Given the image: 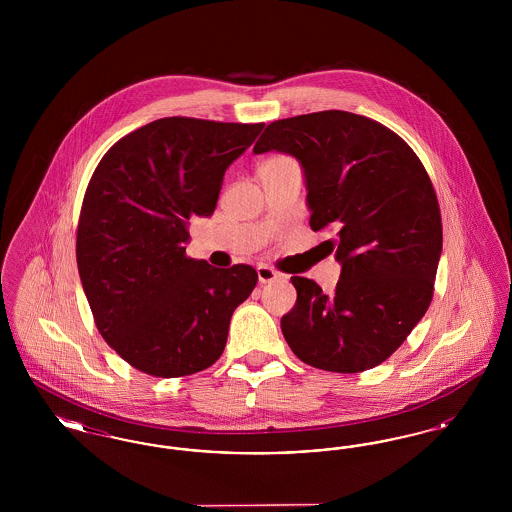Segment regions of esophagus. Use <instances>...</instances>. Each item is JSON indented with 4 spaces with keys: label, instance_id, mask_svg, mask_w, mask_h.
Instances as JSON below:
<instances>
[{
    "label": "esophagus",
    "instance_id": "esophagus-1",
    "mask_svg": "<svg viewBox=\"0 0 512 512\" xmlns=\"http://www.w3.org/2000/svg\"><path fill=\"white\" fill-rule=\"evenodd\" d=\"M257 276H259L261 284H268V282H274V280L280 278V274L274 268L268 267V265H259L257 267Z\"/></svg>",
    "mask_w": 512,
    "mask_h": 512
}]
</instances>
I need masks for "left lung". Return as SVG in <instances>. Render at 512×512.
I'll return each instance as SVG.
<instances>
[{"instance_id": "obj_1", "label": "left lung", "mask_w": 512, "mask_h": 512, "mask_svg": "<svg viewBox=\"0 0 512 512\" xmlns=\"http://www.w3.org/2000/svg\"><path fill=\"white\" fill-rule=\"evenodd\" d=\"M299 159L311 228L328 230L341 274L336 293L293 276L297 301L282 334L297 359L353 374L384 363L434 297L441 213L434 184L411 146L388 126L347 111L268 124L253 147Z\"/></svg>"}]
</instances>
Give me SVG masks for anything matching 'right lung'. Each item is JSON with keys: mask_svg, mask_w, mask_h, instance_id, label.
Instances as JSON below:
<instances>
[{"mask_svg": "<svg viewBox=\"0 0 512 512\" xmlns=\"http://www.w3.org/2000/svg\"><path fill=\"white\" fill-rule=\"evenodd\" d=\"M263 126L165 117L126 134L92 174L78 274L101 338L140 372L190 376L222 355L257 270L188 257V220L213 215L224 171Z\"/></svg>", "mask_w": 512, "mask_h": 512, "instance_id": "1", "label": "right lung"}]
</instances>
